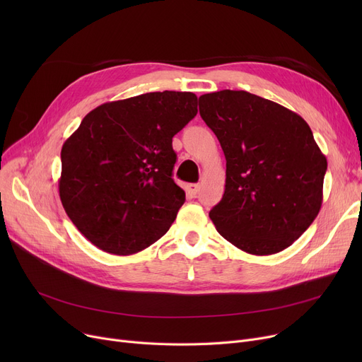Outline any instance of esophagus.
Instances as JSON below:
<instances>
[{
    "label": "esophagus",
    "mask_w": 362,
    "mask_h": 362,
    "mask_svg": "<svg viewBox=\"0 0 362 362\" xmlns=\"http://www.w3.org/2000/svg\"><path fill=\"white\" fill-rule=\"evenodd\" d=\"M187 192L195 197L199 192V185L198 183H191V185L187 186Z\"/></svg>",
    "instance_id": "1"
}]
</instances>
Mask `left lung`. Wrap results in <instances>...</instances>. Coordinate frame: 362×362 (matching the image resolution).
I'll list each match as a JSON object with an SVG mask.
<instances>
[{
    "label": "left lung",
    "instance_id": "8db88e82",
    "mask_svg": "<svg viewBox=\"0 0 362 362\" xmlns=\"http://www.w3.org/2000/svg\"><path fill=\"white\" fill-rule=\"evenodd\" d=\"M199 114L221 145L226 185L210 211L218 233L252 255L291 246L322 204L327 160L299 114L246 90L199 97Z\"/></svg>",
    "mask_w": 362,
    "mask_h": 362
}]
</instances>
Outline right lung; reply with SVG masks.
<instances>
[{
    "mask_svg": "<svg viewBox=\"0 0 362 362\" xmlns=\"http://www.w3.org/2000/svg\"><path fill=\"white\" fill-rule=\"evenodd\" d=\"M192 92H149L88 112L62 148L60 199L78 230L114 255L170 229L185 191L171 179L173 136L198 112Z\"/></svg>",
    "mask_w": 362,
    "mask_h": 362,
    "instance_id": "1",
    "label": "right lung"
}]
</instances>
